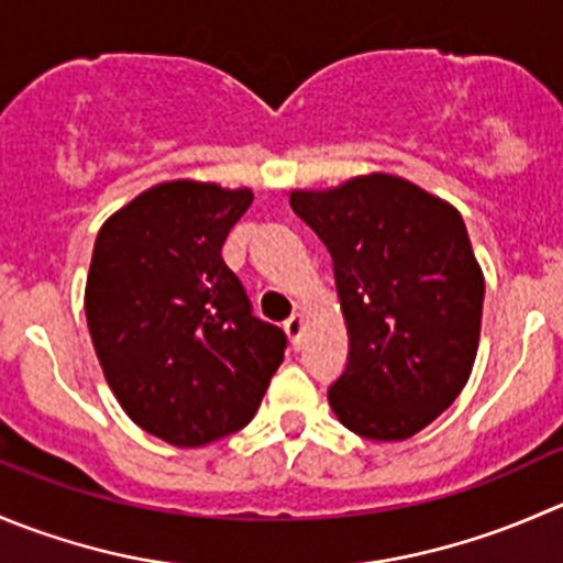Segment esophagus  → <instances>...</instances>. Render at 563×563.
Wrapping results in <instances>:
<instances>
[{
  "instance_id": "esophagus-1",
  "label": "esophagus",
  "mask_w": 563,
  "mask_h": 563,
  "mask_svg": "<svg viewBox=\"0 0 563 563\" xmlns=\"http://www.w3.org/2000/svg\"><path fill=\"white\" fill-rule=\"evenodd\" d=\"M283 330H286L288 341H291L294 349L302 346V332H305V319H302V313H294L291 319H286V324H283Z\"/></svg>"
}]
</instances>
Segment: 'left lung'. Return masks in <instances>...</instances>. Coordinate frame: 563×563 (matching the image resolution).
<instances>
[{"label":"left lung","instance_id":"8db88e82","mask_svg":"<svg viewBox=\"0 0 563 563\" xmlns=\"http://www.w3.org/2000/svg\"><path fill=\"white\" fill-rule=\"evenodd\" d=\"M327 244L349 332L330 407L349 432L407 440L454 404L482 335L484 275L462 214L387 173L294 189Z\"/></svg>","mask_w":563,"mask_h":563}]
</instances>
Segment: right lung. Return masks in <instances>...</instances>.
Listing matches in <instances>:
<instances>
[{
  "label": "right lung",
  "instance_id": "1",
  "mask_svg": "<svg viewBox=\"0 0 563 563\" xmlns=\"http://www.w3.org/2000/svg\"><path fill=\"white\" fill-rule=\"evenodd\" d=\"M253 189L165 181L101 225L85 286L92 346L136 427L181 449L239 432L283 363L286 332L255 319L222 261Z\"/></svg>",
  "mask_w": 563,
  "mask_h": 563
}]
</instances>
